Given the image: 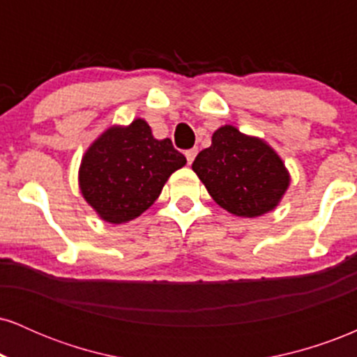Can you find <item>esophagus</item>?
<instances>
[{"mask_svg": "<svg viewBox=\"0 0 357 357\" xmlns=\"http://www.w3.org/2000/svg\"><path fill=\"white\" fill-rule=\"evenodd\" d=\"M196 154H198V149H190V151H186V153H184V155H186V159H188V165H191L192 161H195V158H196Z\"/></svg>", "mask_w": 357, "mask_h": 357, "instance_id": "esophagus-1", "label": "esophagus"}]
</instances>
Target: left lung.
Instances as JSON below:
<instances>
[{"label":"left lung","mask_w":357,"mask_h":357,"mask_svg":"<svg viewBox=\"0 0 357 357\" xmlns=\"http://www.w3.org/2000/svg\"><path fill=\"white\" fill-rule=\"evenodd\" d=\"M192 171L223 210L241 218L275 210L290 184L289 171L273 147L235 126L213 132L211 146L196 155Z\"/></svg>","instance_id":"8db88e82"}]
</instances>
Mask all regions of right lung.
<instances>
[{"mask_svg": "<svg viewBox=\"0 0 357 357\" xmlns=\"http://www.w3.org/2000/svg\"><path fill=\"white\" fill-rule=\"evenodd\" d=\"M184 165L171 139H155L144 119H134L129 126H110L89 146L79 186L100 220L121 225L141 216Z\"/></svg>", "mask_w": 357, "mask_h": 357, "instance_id": "right-lung-1", "label": "right lung"}]
</instances>
